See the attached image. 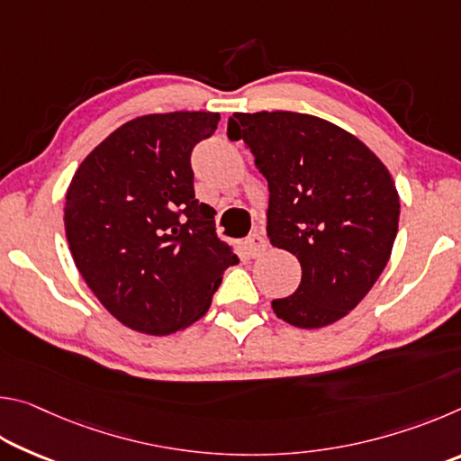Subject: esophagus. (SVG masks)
Masks as SVG:
<instances>
[{
  "label": "esophagus",
  "instance_id": "1",
  "mask_svg": "<svg viewBox=\"0 0 461 461\" xmlns=\"http://www.w3.org/2000/svg\"><path fill=\"white\" fill-rule=\"evenodd\" d=\"M246 244H248L249 254H252L254 258H256V256L264 254V249H267V246H268V244H267V238H264L260 231H254L252 236H249V238L246 240Z\"/></svg>",
  "mask_w": 461,
  "mask_h": 461
}]
</instances>
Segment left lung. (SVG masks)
<instances>
[{
  "instance_id": "8db88e82",
  "label": "left lung",
  "mask_w": 461,
  "mask_h": 461,
  "mask_svg": "<svg viewBox=\"0 0 461 461\" xmlns=\"http://www.w3.org/2000/svg\"><path fill=\"white\" fill-rule=\"evenodd\" d=\"M230 140H244L268 181L270 244L301 262V285L272 301L278 319L317 330L346 317L384 270L401 201L388 168L335 123L294 112L233 113Z\"/></svg>"
}]
</instances>
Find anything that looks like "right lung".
<instances>
[{
  "label": "right lung",
  "instance_id": "obj_1",
  "mask_svg": "<svg viewBox=\"0 0 461 461\" xmlns=\"http://www.w3.org/2000/svg\"><path fill=\"white\" fill-rule=\"evenodd\" d=\"M220 113H150L112 131L77 168L65 231L75 267L130 330L170 335L207 313L238 264L213 209L194 199L191 152Z\"/></svg>",
  "mask_w": 461,
  "mask_h": 461
}]
</instances>
